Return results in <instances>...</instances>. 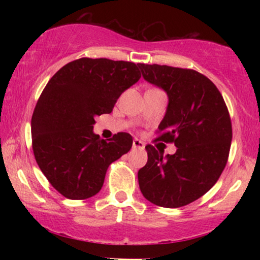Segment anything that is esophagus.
Returning <instances> with one entry per match:
<instances>
[{"mask_svg": "<svg viewBox=\"0 0 260 260\" xmlns=\"http://www.w3.org/2000/svg\"><path fill=\"white\" fill-rule=\"evenodd\" d=\"M144 147H145V144L144 143L142 142V140H139V139H133V148L134 149H139V150H143V149H144Z\"/></svg>", "mask_w": 260, "mask_h": 260, "instance_id": "obj_1", "label": "esophagus"}]
</instances>
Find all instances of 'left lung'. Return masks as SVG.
Here are the masks:
<instances>
[{
  "label": "left lung",
  "instance_id": "obj_1",
  "mask_svg": "<svg viewBox=\"0 0 260 260\" xmlns=\"http://www.w3.org/2000/svg\"><path fill=\"white\" fill-rule=\"evenodd\" d=\"M139 68L143 78L169 98L156 140L177 148L164 156L153 145L145 147L140 192L159 207H183L204 196L225 169L232 139L229 110L215 84L197 71L144 63Z\"/></svg>",
  "mask_w": 260,
  "mask_h": 260
}]
</instances>
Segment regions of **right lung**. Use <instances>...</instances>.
<instances>
[{
    "label": "right lung",
    "instance_id": "obj_1",
    "mask_svg": "<svg viewBox=\"0 0 260 260\" xmlns=\"http://www.w3.org/2000/svg\"><path fill=\"white\" fill-rule=\"evenodd\" d=\"M139 64L79 58L57 71L31 117L32 151L45 177L73 201L100 192L110 164L132 148L128 133L109 142L92 132L95 117L112 112L121 94L140 78Z\"/></svg>",
    "mask_w": 260,
    "mask_h": 260
}]
</instances>
